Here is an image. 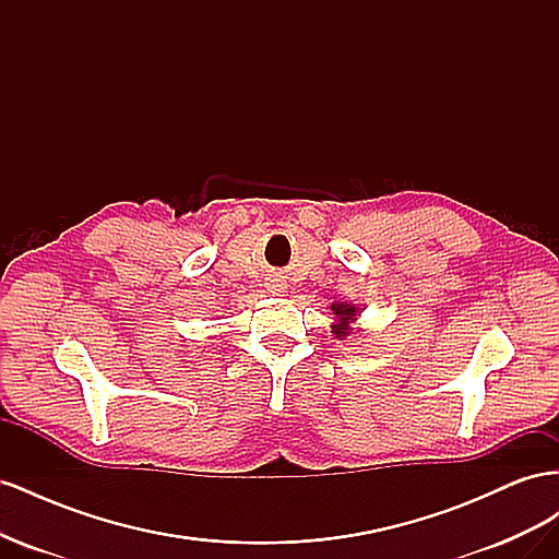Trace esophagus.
I'll list each match as a JSON object with an SVG mask.
<instances>
[{"mask_svg":"<svg viewBox=\"0 0 559 559\" xmlns=\"http://www.w3.org/2000/svg\"><path fill=\"white\" fill-rule=\"evenodd\" d=\"M265 286H267L270 294H282L284 292V284L280 280H270V282H265Z\"/></svg>","mask_w":559,"mask_h":559,"instance_id":"1","label":"esophagus"}]
</instances>
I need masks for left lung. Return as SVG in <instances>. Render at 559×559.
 I'll list each match as a JSON object with an SVG mask.
<instances>
[{"label":"left lung","mask_w":559,"mask_h":559,"mask_svg":"<svg viewBox=\"0 0 559 559\" xmlns=\"http://www.w3.org/2000/svg\"><path fill=\"white\" fill-rule=\"evenodd\" d=\"M331 310H333V314H335V324L331 326V329H333L331 333L337 337V341H345V337L352 333L349 324H352V321H357L359 308L347 306V302H333Z\"/></svg>","instance_id":"left-lung-1"}]
</instances>
